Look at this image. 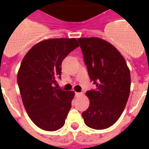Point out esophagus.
Listing matches in <instances>:
<instances>
[{
  "mask_svg": "<svg viewBox=\"0 0 149 149\" xmlns=\"http://www.w3.org/2000/svg\"><path fill=\"white\" fill-rule=\"evenodd\" d=\"M82 95V93H80V92H76L75 93V97H78Z\"/></svg>",
  "mask_w": 149,
  "mask_h": 149,
  "instance_id": "1",
  "label": "esophagus"
}]
</instances>
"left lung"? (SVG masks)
<instances>
[{
  "label": "left lung",
  "mask_w": 149,
  "mask_h": 149,
  "mask_svg": "<svg viewBox=\"0 0 149 149\" xmlns=\"http://www.w3.org/2000/svg\"><path fill=\"white\" fill-rule=\"evenodd\" d=\"M95 90L86 92L88 109L82 113L84 123L94 130L113 126L120 117L130 96L131 77L126 60L120 52L104 39H77Z\"/></svg>",
  "instance_id": "8db88e82"
}]
</instances>
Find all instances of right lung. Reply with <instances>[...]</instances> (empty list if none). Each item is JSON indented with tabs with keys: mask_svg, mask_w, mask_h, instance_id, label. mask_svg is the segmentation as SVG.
Instances as JSON below:
<instances>
[{
	"mask_svg": "<svg viewBox=\"0 0 149 149\" xmlns=\"http://www.w3.org/2000/svg\"><path fill=\"white\" fill-rule=\"evenodd\" d=\"M79 44L76 39H50L36 44L23 58L17 83L23 106L36 126L56 131L65 124L72 107L74 91L57 89L61 62Z\"/></svg>",
	"mask_w": 149,
	"mask_h": 149,
	"instance_id": "obj_1",
	"label": "right lung"
}]
</instances>
